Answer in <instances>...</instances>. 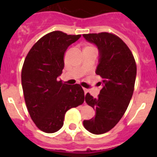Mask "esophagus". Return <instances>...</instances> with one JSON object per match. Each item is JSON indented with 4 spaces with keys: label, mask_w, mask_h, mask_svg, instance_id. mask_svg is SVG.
<instances>
[{
    "label": "esophagus",
    "mask_w": 157,
    "mask_h": 157,
    "mask_svg": "<svg viewBox=\"0 0 157 157\" xmlns=\"http://www.w3.org/2000/svg\"><path fill=\"white\" fill-rule=\"evenodd\" d=\"M83 90H84V93H85V95H86V94H87V92H88V90L86 88H83Z\"/></svg>",
    "instance_id": "34e87169"
}]
</instances>
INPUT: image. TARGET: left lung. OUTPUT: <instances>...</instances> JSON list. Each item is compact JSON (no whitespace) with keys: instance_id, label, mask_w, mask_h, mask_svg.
Instances as JSON below:
<instances>
[{"instance_id":"left-lung-1","label":"left lung","mask_w":157,"mask_h":157,"mask_svg":"<svg viewBox=\"0 0 157 157\" xmlns=\"http://www.w3.org/2000/svg\"><path fill=\"white\" fill-rule=\"evenodd\" d=\"M99 52L96 74L103 87L98 98L87 93L86 102L95 109V116L84 120L83 126L94 134L108 132L125 113L134 93L137 67L132 52L120 37L106 32L83 34Z\"/></svg>"}]
</instances>
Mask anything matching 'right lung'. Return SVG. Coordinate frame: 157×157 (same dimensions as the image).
<instances>
[{"mask_svg": "<svg viewBox=\"0 0 157 157\" xmlns=\"http://www.w3.org/2000/svg\"><path fill=\"white\" fill-rule=\"evenodd\" d=\"M80 37L61 31L48 33L34 44L23 63L25 102L32 120L45 133L58 131L67 111L84 102V91L78 84L69 86L58 81L64 67L65 51Z\"/></svg>", "mask_w": 157, "mask_h": 157, "instance_id": "add662e5", "label": "right lung"}]
</instances>
